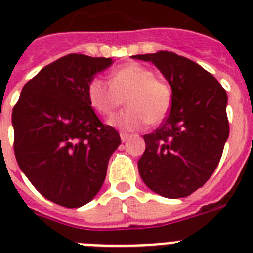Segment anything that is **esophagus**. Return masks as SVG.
Returning <instances> with one entry per match:
<instances>
[{
  "instance_id": "34e87169",
  "label": "esophagus",
  "mask_w": 253,
  "mask_h": 253,
  "mask_svg": "<svg viewBox=\"0 0 253 253\" xmlns=\"http://www.w3.org/2000/svg\"><path fill=\"white\" fill-rule=\"evenodd\" d=\"M120 138H122L123 142H125L129 138V134L128 133H120Z\"/></svg>"
}]
</instances>
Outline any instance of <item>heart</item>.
<instances>
[{"mask_svg": "<svg viewBox=\"0 0 253 253\" xmlns=\"http://www.w3.org/2000/svg\"><path fill=\"white\" fill-rule=\"evenodd\" d=\"M87 94L92 107L103 116L111 115L125 97L128 107L112 116L109 123L129 131L142 129L147 123L163 122L172 102L169 84L156 78L150 68L135 62L116 68L109 82L98 77L90 79Z\"/></svg>", "mask_w": 253, "mask_h": 253, "instance_id": "obj_1", "label": "heart"}]
</instances>
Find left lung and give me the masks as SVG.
Returning a JSON list of instances; mask_svg holds the SVG:
<instances>
[{
	"instance_id": "left-lung-1",
	"label": "left lung",
	"mask_w": 253,
	"mask_h": 253,
	"mask_svg": "<svg viewBox=\"0 0 253 253\" xmlns=\"http://www.w3.org/2000/svg\"><path fill=\"white\" fill-rule=\"evenodd\" d=\"M151 61L169 82V115L143 135L146 150L138 170L151 191L187 197L210 179L229 135L228 96L217 79L192 60L169 51L131 56Z\"/></svg>"
}]
</instances>
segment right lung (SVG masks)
<instances>
[{
    "label": "right lung",
    "instance_id": "right-lung-1",
    "mask_svg": "<svg viewBox=\"0 0 253 253\" xmlns=\"http://www.w3.org/2000/svg\"><path fill=\"white\" fill-rule=\"evenodd\" d=\"M111 59L70 53L24 85L12 110L15 157L34 188L60 206L81 207L98 193L122 143L88 100L90 79Z\"/></svg>",
    "mask_w": 253,
    "mask_h": 253
}]
</instances>
